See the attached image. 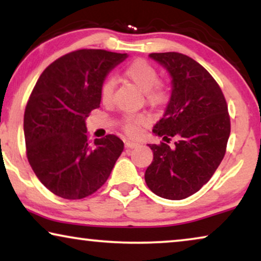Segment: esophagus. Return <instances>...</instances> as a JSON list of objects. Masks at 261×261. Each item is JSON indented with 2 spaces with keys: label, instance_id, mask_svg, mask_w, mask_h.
<instances>
[{
  "label": "esophagus",
  "instance_id": "1",
  "mask_svg": "<svg viewBox=\"0 0 261 261\" xmlns=\"http://www.w3.org/2000/svg\"><path fill=\"white\" fill-rule=\"evenodd\" d=\"M138 145H139L138 142H135V141H130V140L126 141V147L127 148H134V147H137Z\"/></svg>",
  "mask_w": 261,
  "mask_h": 261
}]
</instances>
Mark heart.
Returning a JSON list of instances; mask_svg holds the SVG:
<instances>
[{
	"mask_svg": "<svg viewBox=\"0 0 261 261\" xmlns=\"http://www.w3.org/2000/svg\"><path fill=\"white\" fill-rule=\"evenodd\" d=\"M124 77L135 87L144 91L146 102L153 108H163L171 98L170 88L165 82L159 80L158 70L145 59H135L124 67ZM114 81L106 78L99 87V97L105 106H110L114 96ZM149 122L148 116L144 113L127 114L122 119V129L130 137H137L141 128Z\"/></svg>",
	"mask_w": 261,
	"mask_h": 261,
	"instance_id": "heart-1",
	"label": "heart"
}]
</instances>
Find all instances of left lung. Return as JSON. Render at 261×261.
I'll return each instance as SVG.
<instances>
[{
    "label": "left lung",
    "instance_id": "1",
    "mask_svg": "<svg viewBox=\"0 0 261 261\" xmlns=\"http://www.w3.org/2000/svg\"><path fill=\"white\" fill-rule=\"evenodd\" d=\"M172 77V95L153 133L166 142L148 145L153 162L145 172L149 190L167 199H184L209 181L226 154L230 134L228 106L214 77L178 52L149 55ZM176 139L174 146L168 144Z\"/></svg>",
    "mask_w": 261,
    "mask_h": 261
}]
</instances>
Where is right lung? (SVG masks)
I'll return each instance as SVG.
<instances>
[{
	"label": "right lung",
	"mask_w": 261,
	"mask_h": 261,
	"mask_svg": "<svg viewBox=\"0 0 261 261\" xmlns=\"http://www.w3.org/2000/svg\"><path fill=\"white\" fill-rule=\"evenodd\" d=\"M126 53L83 48L46 67L35 83L23 115L28 163L39 180L65 199L98 190L123 151L114 134L89 141L85 119L99 107L106 74Z\"/></svg>",
	"instance_id": "1"
}]
</instances>
